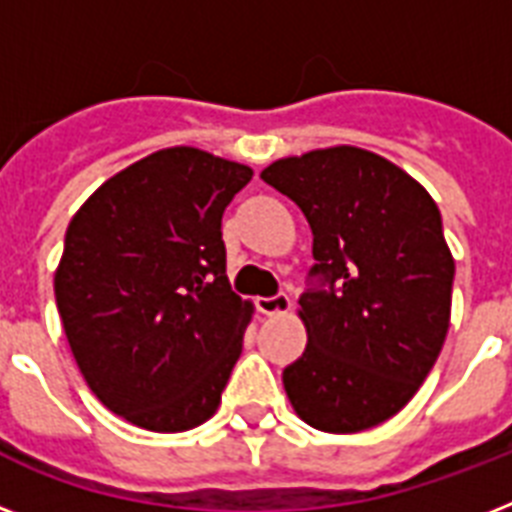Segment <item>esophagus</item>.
<instances>
[{
    "label": "esophagus",
    "instance_id": "esophagus-1",
    "mask_svg": "<svg viewBox=\"0 0 512 512\" xmlns=\"http://www.w3.org/2000/svg\"><path fill=\"white\" fill-rule=\"evenodd\" d=\"M255 305H257V311L263 313V316H279V313L289 311L292 300H289V295L279 292V295H273V297H257Z\"/></svg>",
    "mask_w": 512,
    "mask_h": 512
}]
</instances>
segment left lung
<instances>
[{"mask_svg":"<svg viewBox=\"0 0 512 512\" xmlns=\"http://www.w3.org/2000/svg\"><path fill=\"white\" fill-rule=\"evenodd\" d=\"M260 177L303 209L316 257L300 295L308 345L284 390L311 428H374L412 401L446 340L454 260L441 212L364 148L289 156Z\"/></svg>","mask_w":512,"mask_h":512,"instance_id":"left-lung-1","label":"left lung"}]
</instances>
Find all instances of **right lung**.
<instances>
[{
  "mask_svg": "<svg viewBox=\"0 0 512 512\" xmlns=\"http://www.w3.org/2000/svg\"><path fill=\"white\" fill-rule=\"evenodd\" d=\"M244 164L164 148L100 185L68 223L55 303L100 404L180 433L209 420L241 356L252 305L225 276V207Z\"/></svg>",
  "mask_w": 512,
  "mask_h": 512,
  "instance_id": "1",
  "label": "right lung"
}]
</instances>
